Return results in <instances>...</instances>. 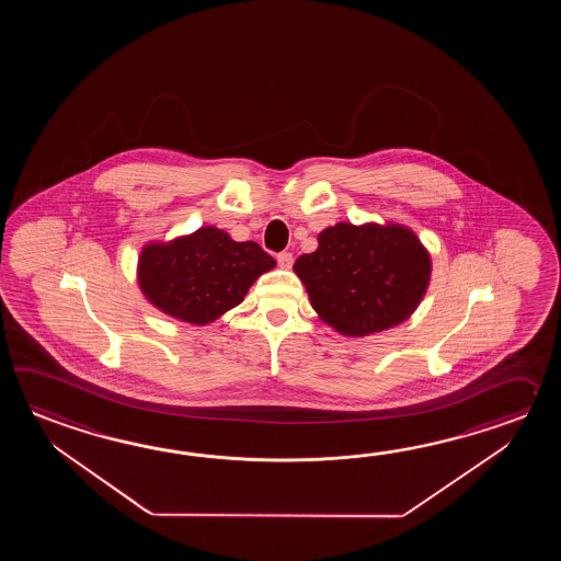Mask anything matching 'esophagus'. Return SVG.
<instances>
[{"label":"esophagus","mask_w":561,"mask_h":561,"mask_svg":"<svg viewBox=\"0 0 561 561\" xmlns=\"http://www.w3.org/2000/svg\"><path fill=\"white\" fill-rule=\"evenodd\" d=\"M276 261L280 264V268H290L295 259H293L290 252H278V254H276Z\"/></svg>","instance_id":"34e87169"}]
</instances>
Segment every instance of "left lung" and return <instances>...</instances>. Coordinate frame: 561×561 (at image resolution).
Returning <instances> with one entry per match:
<instances>
[{"instance_id": "8db88e82", "label": "left lung", "mask_w": 561, "mask_h": 561, "mask_svg": "<svg viewBox=\"0 0 561 561\" xmlns=\"http://www.w3.org/2000/svg\"><path fill=\"white\" fill-rule=\"evenodd\" d=\"M319 247L298 256L295 275L324 324L343 336H369L405 322L425 297L431 254L397 222H336Z\"/></svg>"}]
</instances>
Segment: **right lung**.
I'll return each instance as SVG.
<instances>
[{
	"instance_id": "right-lung-1",
	"label": "right lung",
	"mask_w": 561,
	"mask_h": 561,
	"mask_svg": "<svg viewBox=\"0 0 561 561\" xmlns=\"http://www.w3.org/2000/svg\"><path fill=\"white\" fill-rule=\"evenodd\" d=\"M275 266L256 242H237L222 228L201 227L167 242H146L136 278L154 309L204 327L239 307L252 283Z\"/></svg>"
}]
</instances>
